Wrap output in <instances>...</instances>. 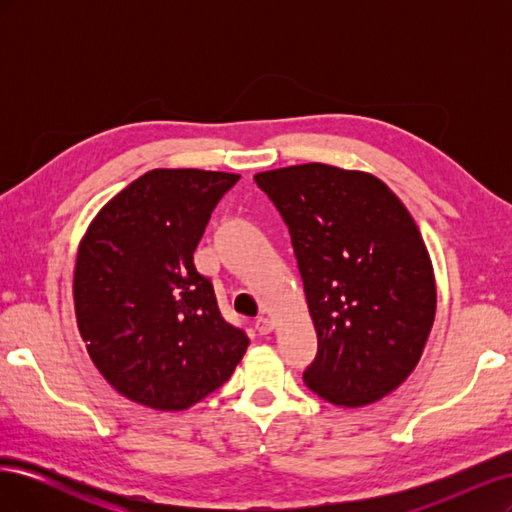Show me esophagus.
Masks as SVG:
<instances>
[{"label": "esophagus", "mask_w": 512, "mask_h": 512, "mask_svg": "<svg viewBox=\"0 0 512 512\" xmlns=\"http://www.w3.org/2000/svg\"><path fill=\"white\" fill-rule=\"evenodd\" d=\"M254 327H256V331H258L260 335H267V333L273 331V322H271L267 316H258L256 322H254Z\"/></svg>", "instance_id": "34e87169"}]
</instances>
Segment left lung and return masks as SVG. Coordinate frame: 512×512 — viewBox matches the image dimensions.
<instances>
[{
  "mask_svg": "<svg viewBox=\"0 0 512 512\" xmlns=\"http://www.w3.org/2000/svg\"><path fill=\"white\" fill-rule=\"evenodd\" d=\"M284 218L318 335L305 384L359 408L395 391L421 359L436 280L404 203L361 170L299 164L254 177Z\"/></svg>",
  "mask_w": 512,
  "mask_h": 512,
  "instance_id": "left-lung-1",
  "label": "left lung"
}]
</instances>
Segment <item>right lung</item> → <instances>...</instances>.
<instances>
[{
  "label": "right lung",
  "mask_w": 512,
  "mask_h": 512,
  "mask_svg": "<svg viewBox=\"0 0 512 512\" xmlns=\"http://www.w3.org/2000/svg\"><path fill=\"white\" fill-rule=\"evenodd\" d=\"M239 175L156 168L102 207L74 269L76 322L91 361L123 397L185 410L232 376L250 346L194 267L215 205Z\"/></svg>",
  "instance_id": "right-lung-1"
}]
</instances>
